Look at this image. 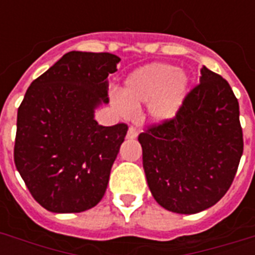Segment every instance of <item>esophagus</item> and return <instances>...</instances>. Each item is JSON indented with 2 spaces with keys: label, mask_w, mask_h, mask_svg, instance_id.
Segmentation results:
<instances>
[{
  "label": "esophagus",
  "mask_w": 255,
  "mask_h": 255,
  "mask_svg": "<svg viewBox=\"0 0 255 255\" xmlns=\"http://www.w3.org/2000/svg\"><path fill=\"white\" fill-rule=\"evenodd\" d=\"M137 137V132L133 127H129L127 131V139H136Z\"/></svg>",
  "instance_id": "esophagus-1"
}]
</instances>
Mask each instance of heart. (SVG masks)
Masks as SVG:
<instances>
[{
  "mask_svg": "<svg viewBox=\"0 0 255 255\" xmlns=\"http://www.w3.org/2000/svg\"><path fill=\"white\" fill-rule=\"evenodd\" d=\"M190 79L180 67L169 63H149L132 71L124 81L114 107L122 115L148 104V119L168 123L180 114L189 92Z\"/></svg>",
  "mask_w": 255,
  "mask_h": 255,
  "instance_id": "b5f03b06",
  "label": "heart"
}]
</instances>
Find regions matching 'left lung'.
Here are the masks:
<instances>
[{"instance_id": "left-lung-1", "label": "left lung", "mask_w": 255, "mask_h": 255, "mask_svg": "<svg viewBox=\"0 0 255 255\" xmlns=\"http://www.w3.org/2000/svg\"><path fill=\"white\" fill-rule=\"evenodd\" d=\"M143 168L156 202L194 214L221 200L244 152L240 106L229 83L202 66L200 85L173 120L140 133Z\"/></svg>"}]
</instances>
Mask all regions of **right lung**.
<instances>
[{"label": "right lung", "mask_w": 255, "mask_h": 255, "mask_svg": "<svg viewBox=\"0 0 255 255\" xmlns=\"http://www.w3.org/2000/svg\"><path fill=\"white\" fill-rule=\"evenodd\" d=\"M120 58L70 51L30 85L18 108L14 163L34 200L53 213H79L99 204L126 124L99 126L108 103V74Z\"/></svg>", "instance_id": "obj_1"}]
</instances>
